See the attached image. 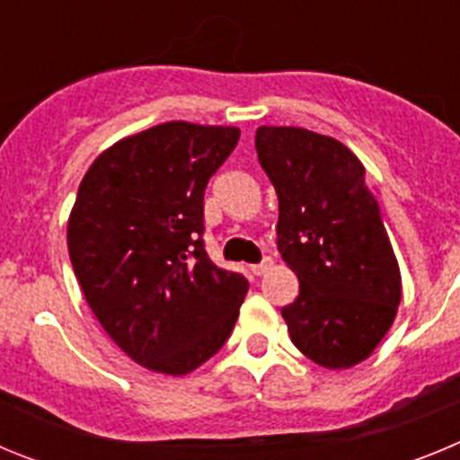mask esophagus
Segmentation results:
<instances>
[{"instance_id":"esophagus-1","label":"esophagus","mask_w":460,"mask_h":460,"mask_svg":"<svg viewBox=\"0 0 460 460\" xmlns=\"http://www.w3.org/2000/svg\"><path fill=\"white\" fill-rule=\"evenodd\" d=\"M271 265H274V262H271V258H265V260H262V262H260V265L251 267V274H253V276L267 274V271L271 270Z\"/></svg>"}]
</instances>
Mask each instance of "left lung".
Listing matches in <instances>:
<instances>
[{
	"mask_svg": "<svg viewBox=\"0 0 460 460\" xmlns=\"http://www.w3.org/2000/svg\"><path fill=\"white\" fill-rule=\"evenodd\" d=\"M255 149L279 195V251L299 279V296L280 308L288 334L318 367H357L403 296L364 165L343 142L299 126H260Z\"/></svg>",
	"mask_w": 460,
	"mask_h": 460,
	"instance_id": "1",
	"label": "left lung"
}]
</instances>
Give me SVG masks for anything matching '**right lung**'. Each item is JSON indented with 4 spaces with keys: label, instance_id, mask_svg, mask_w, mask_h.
<instances>
[{
    "label": "right lung",
    "instance_id": "add662e5",
    "mask_svg": "<svg viewBox=\"0 0 460 460\" xmlns=\"http://www.w3.org/2000/svg\"><path fill=\"white\" fill-rule=\"evenodd\" d=\"M237 126L164 121L101 152L68 214L71 265L89 308L124 355L186 376L217 355L249 280L202 249L207 181Z\"/></svg>",
    "mask_w": 460,
    "mask_h": 460
}]
</instances>
